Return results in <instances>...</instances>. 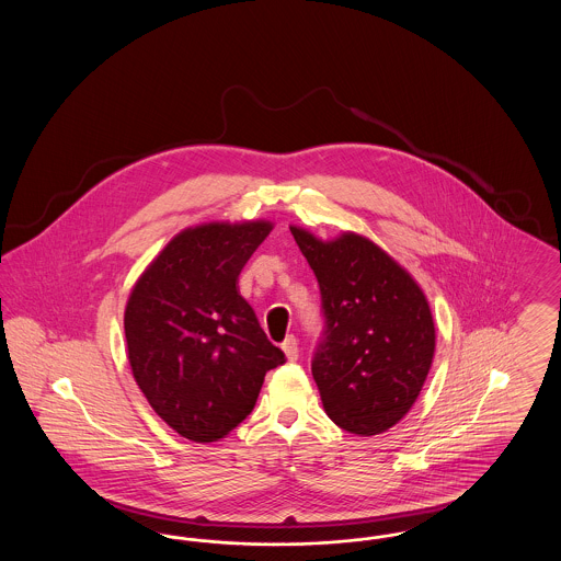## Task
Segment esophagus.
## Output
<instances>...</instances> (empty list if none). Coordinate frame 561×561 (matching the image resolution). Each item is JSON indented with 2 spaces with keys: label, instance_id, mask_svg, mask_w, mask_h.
<instances>
[{
  "label": "esophagus",
  "instance_id": "34e87169",
  "mask_svg": "<svg viewBox=\"0 0 561 561\" xmlns=\"http://www.w3.org/2000/svg\"><path fill=\"white\" fill-rule=\"evenodd\" d=\"M282 351H284V355H286L288 362L298 359V341H296L294 336H286V341L282 343Z\"/></svg>",
  "mask_w": 561,
  "mask_h": 561
}]
</instances>
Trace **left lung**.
I'll use <instances>...</instances> for the list:
<instances>
[{
	"instance_id": "obj_1",
	"label": "left lung",
	"mask_w": 561,
	"mask_h": 561,
	"mask_svg": "<svg viewBox=\"0 0 561 561\" xmlns=\"http://www.w3.org/2000/svg\"><path fill=\"white\" fill-rule=\"evenodd\" d=\"M320 282L325 336L311 364L330 421L370 437L396 427L419 400L435 355L427 296L370 238L321 240L290 225Z\"/></svg>"
}]
</instances>
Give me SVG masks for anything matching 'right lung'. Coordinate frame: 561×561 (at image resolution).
<instances>
[{
  "instance_id": "right-lung-1",
  "label": "right lung",
  "mask_w": 561,
  "mask_h": 561,
  "mask_svg": "<svg viewBox=\"0 0 561 561\" xmlns=\"http://www.w3.org/2000/svg\"><path fill=\"white\" fill-rule=\"evenodd\" d=\"M273 229L265 218L210 220L161 248L124 311L134 380L181 437L210 444L252 412L265 374L284 364L238 288Z\"/></svg>"
}]
</instances>
